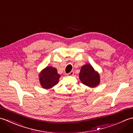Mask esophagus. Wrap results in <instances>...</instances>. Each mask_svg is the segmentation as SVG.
Here are the masks:
<instances>
[{
  "label": "esophagus",
  "instance_id": "obj_1",
  "mask_svg": "<svg viewBox=\"0 0 133 133\" xmlns=\"http://www.w3.org/2000/svg\"><path fill=\"white\" fill-rule=\"evenodd\" d=\"M74 72L73 71H71L70 73H69V74H67V75H68L69 76H72L73 75H74Z\"/></svg>",
  "mask_w": 133,
  "mask_h": 133
}]
</instances>
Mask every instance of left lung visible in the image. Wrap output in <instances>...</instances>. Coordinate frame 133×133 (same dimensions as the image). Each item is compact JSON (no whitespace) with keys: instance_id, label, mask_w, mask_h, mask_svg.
Segmentation results:
<instances>
[{"instance_id":"left-lung-1","label":"left lung","mask_w":133,"mask_h":133,"mask_svg":"<svg viewBox=\"0 0 133 133\" xmlns=\"http://www.w3.org/2000/svg\"><path fill=\"white\" fill-rule=\"evenodd\" d=\"M81 82L89 87H95L100 83V75L90 64H86L81 67L79 74Z\"/></svg>"}]
</instances>
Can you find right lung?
Masks as SVG:
<instances>
[{
	"label": "right lung",
	"instance_id": "add662e5",
	"mask_svg": "<svg viewBox=\"0 0 133 133\" xmlns=\"http://www.w3.org/2000/svg\"><path fill=\"white\" fill-rule=\"evenodd\" d=\"M60 77L56 69L51 66L46 67L39 74L41 85L45 89H50L57 84Z\"/></svg>",
	"mask_w": 133,
	"mask_h": 133
}]
</instances>
